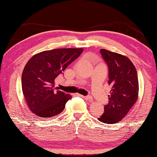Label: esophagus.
Returning <instances> with one entry per match:
<instances>
[{
	"mask_svg": "<svg viewBox=\"0 0 157 157\" xmlns=\"http://www.w3.org/2000/svg\"><path fill=\"white\" fill-rule=\"evenodd\" d=\"M79 96H81L82 98H84V99H85V100H89V101H91V100H93V98H92L91 96H90V95H87V96H84V95H79Z\"/></svg>",
	"mask_w": 157,
	"mask_h": 157,
	"instance_id": "34e87169",
	"label": "esophagus"
}]
</instances>
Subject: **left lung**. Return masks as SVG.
I'll return each mask as SVG.
<instances>
[{
  "mask_svg": "<svg viewBox=\"0 0 157 157\" xmlns=\"http://www.w3.org/2000/svg\"><path fill=\"white\" fill-rule=\"evenodd\" d=\"M100 53L109 67L108 84L111 86L105 113L98 118L104 123H117L124 118L139 97V79L128 57L106 49Z\"/></svg>",
  "mask_w": 157,
  "mask_h": 157,
  "instance_id": "1",
  "label": "left lung"
}]
</instances>
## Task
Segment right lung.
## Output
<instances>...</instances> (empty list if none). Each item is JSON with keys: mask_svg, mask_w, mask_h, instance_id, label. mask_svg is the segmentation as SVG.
<instances>
[{"mask_svg": "<svg viewBox=\"0 0 157 157\" xmlns=\"http://www.w3.org/2000/svg\"><path fill=\"white\" fill-rule=\"evenodd\" d=\"M83 52V48H58L37 53L26 63L21 84L32 112L43 118L60 113L71 95L55 87V79Z\"/></svg>", "mask_w": 157, "mask_h": 157, "instance_id": "1", "label": "right lung"}]
</instances>
